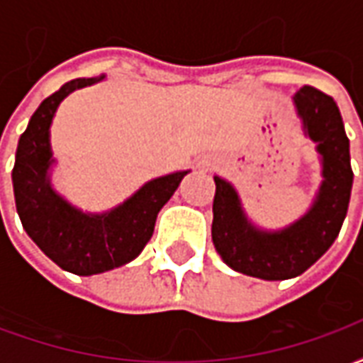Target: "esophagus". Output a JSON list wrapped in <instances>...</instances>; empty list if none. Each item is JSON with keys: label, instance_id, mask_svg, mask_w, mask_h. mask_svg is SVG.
Instances as JSON below:
<instances>
[{"label": "esophagus", "instance_id": "esophagus-1", "mask_svg": "<svg viewBox=\"0 0 363 363\" xmlns=\"http://www.w3.org/2000/svg\"><path fill=\"white\" fill-rule=\"evenodd\" d=\"M206 167H210V165H208V163H206Z\"/></svg>", "mask_w": 363, "mask_h": 363}]
</instances>
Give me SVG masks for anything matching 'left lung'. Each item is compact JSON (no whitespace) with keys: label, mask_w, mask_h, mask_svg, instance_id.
<instances>
[{"label":"left lung","mask_w":363,"mask_h":363,"mask_svg":"<svg viewBox=\"0 0 363 363\" xmlns=\"http://www.w3.org/2000/svg\"><path fill=\"white\" fill-rule=\"evenodd\" d=\"M294 103L305 132L323 155L325 181L307 216L280 233L259 231L245 218L233 186L213 177V247L228 267L262 280L296 278L315 264L340 233L350 202V142L335 99L305 85Z\"/></svg>","instance_id":"obj_1"}]
</instances>
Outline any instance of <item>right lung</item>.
<instances>
[{
  "label": "right lung",
  "mask_w": 363,
  "mask_h": 363,
  "mask_svg": "<svg viewBox=\"0 0 363 363\" xmlns=\"http://www.w3.org/2000/svg\"><path fill=\"white\" fill-rule=\"evenodd\" d=\"M101 79H74L46 96L21 134L13 167L15 204L25 231L48 259L79 276L106 272L134 260L153 235L159 210L189 173L181 171L150 181L124 204L103 216L77 212L50 189L46 171L52 155V116L72 91Z\"/></svg>",
  "instance_id": "obj_1"
}]
</instances>
